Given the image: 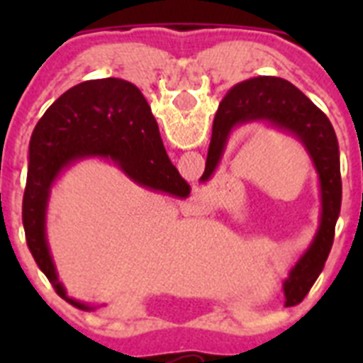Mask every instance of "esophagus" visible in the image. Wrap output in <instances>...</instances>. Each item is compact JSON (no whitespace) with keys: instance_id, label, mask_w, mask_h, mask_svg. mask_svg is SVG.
Wrapping results in <instances>:
<instances>
[{"instance_id":"1","label":"esophagus","mask_w":363,"mask_h":363,"mask_svg":"<svg viewBox=\"0 0 363 363\" xmlns=\"http://www.w3.org/2000/svg\"><path fill=\"white\" fill-rule=\"evenodd\" d=\"M194 200H196V205H198V207H200V209H203V211H209L211 209L209 194H205V192H201V194H196V196H194Z\"/></svg>"}]
</instances>
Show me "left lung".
<instances>
[{"instance_id":"8db88e82","label":"left lung","mask_w":363,"mask_h":363,"mask_svg":"<svg viewBox=\"0 0 363 363\" xmlns=\"http://www.w3.org/2000/svg\"><path fill=\"white\" fill-rule=\"evenodd\" d=\"M245 123H267L274 129L293 134L309 154L320 184L318 230L307 251L300 256L289 278L284 281L285 306H296L303 300L331 252L336 220L342 205L340 149L329 118L287 79L277 76H258L245 79L230 89L221 99L213 123L205 172L200 182H209L225 152L229 136Z\"/></svg>"}]
</instances>
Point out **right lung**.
I'll use <instances>...</instances> for the list:
<instances>
[{"instance_id":"obj_1","label":"right lung","mask_w":363,"mask_h":363,"mask_svg":"<svg viewBox=\"0 0 363 363\" xmlns=\"http://www.w3.org/2000/svg\"><path fill=\"white\" fill-rule=\"evenodd\" d=\"M85 158L108 160L138 185L187 198L191 187L171 163L147 99L136 85L120 78L89 79L72 86L47 108L28 147L23 194L27 245L54 291L67 296L47 242V207L52 185L65 169Z\"/></svg>"}]
</instances>
